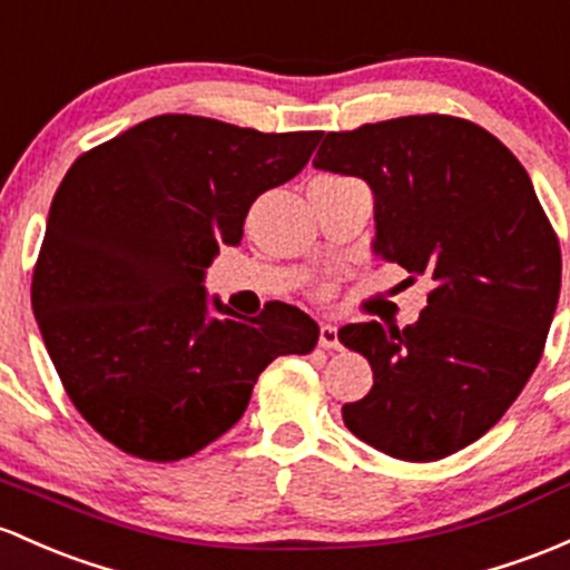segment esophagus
Segmentation results:
<instances>
[{
	"mask_svg": "<svg viewBox=\"0 0 570 570\" xmlns=\"http://www.w3.org/2000/svg\"><path fill=\"white\" fill-rule=\"evenodd\" d=\"M342 342H340V328L332 326V323H323L321 326V347H326V351H336Z\"/></svg>",
	"mask_w": 570,
	"mask_h": 570,
	"instance_id": "esophagus-1",
	"label": "esophagus"
}]
</instances>
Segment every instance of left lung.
<instances>
[{
	"label": "left lung",
	"mask_w": 570,
	"mask_h": 570,
	"mask_svg": "<svg viewBox=\"0 0 570 570\" xmlns=\"http://www.w3.org/2000/svg\"><path fill=\"white\" fill-rule=\"evenodd\" d=\"M312 165L364 179L375 255L432 283L413 326L340 328L375 377L342 407L345 426L394 459L454 454L530 381L560 298V244L528 170L492 132L440 114L328 132Z\"/></svg>",
	"instance_id": "obj_1"
}]
</instances>
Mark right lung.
Wrapping results in <instances>:
<instances>
[{"label": "right lung", "mask_w": 570, "mask_h": 570, "mask_svg": "<svg viewBox=\"0 0 570 570\" xmlns=\"http://www.w3.org/2000/svg\"><path fill=\"white\" fill-rule=\"evenodd\" d=\"M317 140L165 114L67 170L32 309L67 396L116 449L149 462L195 454L242 419L274 358L317 345L307 312L268 302L244 317L204 287L253 200L291 181Z\"/></svg>", "instance_id": "1"}]
</instances>
